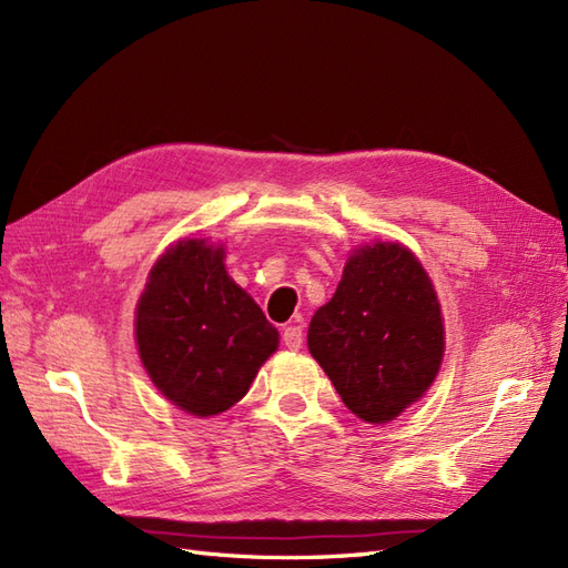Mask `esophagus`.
I'll use <instances>...</instances> for the list:
<instances>
[{"label": "esophagus", "instance_id": "obj_1", "mask_svg": "<svg viewBox=\"0 0 568 568\" xmlns=\"http://www.w3.org/2000/svg\"><path fill=\"white\" fill-rule=\"evenodd\" d=\"M282 341H284V346L288 351H298L303 346V329H301V326H296V324L286 326L284 334H282Z\"/></svg>", "mask_w": 568, "mask_h": 568}]
</instances>
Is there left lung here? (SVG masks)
Masks as SVG:
<instances>
[{
    "instance_id": "left-lung-1",
    "label": "left lung",
    "mask_w": 568,
    "mask_h": 568,
    "mask_svg": "<svg viewBox=\"0 0 568 568\" xmlns=\"http://www.w3.org/2000/svg\"><path fill=\"white\" fill-rule=\"evenodd\" d=\"M307 348L363 422L386 424L417 403L445 351L440 303L417 255L395 242L359 246L313 315Z\"/></svg>"
}]
</instances>
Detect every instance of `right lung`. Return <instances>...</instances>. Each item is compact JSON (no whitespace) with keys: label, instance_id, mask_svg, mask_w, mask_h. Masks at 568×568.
I'll return each instance as SVG.
<instances>
[{"label":"right lung","instance_id":"right-lung-1","mask_svg":"<svg viewBox=\"0 0 568 568\" xmlns=\"http://www.w3.org/2000/svg\"><path fill=\"white\" fill-rule=\"evenodd\" d=\"M140 359L165 398L213 417L248 393L280 332L225 270V248L182 239L149 272L136 303Z\"/></svg>","mask_w":568,"mask_h":568}]
</instances>
